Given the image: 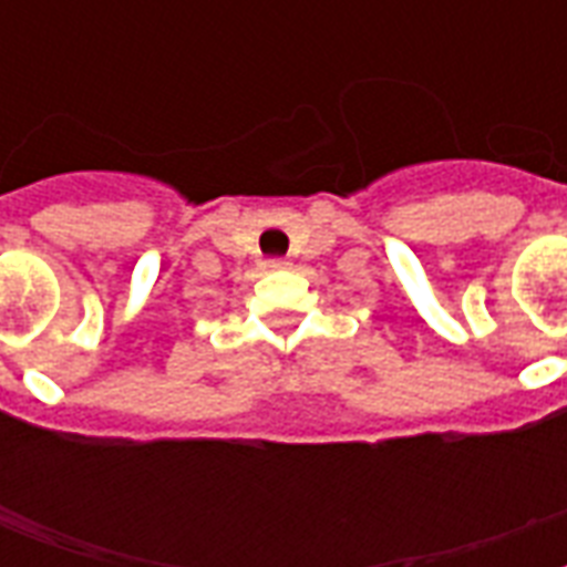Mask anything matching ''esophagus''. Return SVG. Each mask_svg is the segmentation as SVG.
I'll list each match as a JSON object with an SVG mask.
<instances>
[{
  "label": "esophagus",
  "mask_w": 567,
  "mask_h": 567,
  "mask_svg": "<svg viewBox=\"0 0 567 567\" xmlns=\"http://www.w3.org/2000/svg\"><path fill=\"white\" fill-rule=\"evenodd\" d=\"M267 267H270V270H285V267H288V258H270Z\"/></svg>",
  "instance_id": "obj_1"
}]
</instances>
